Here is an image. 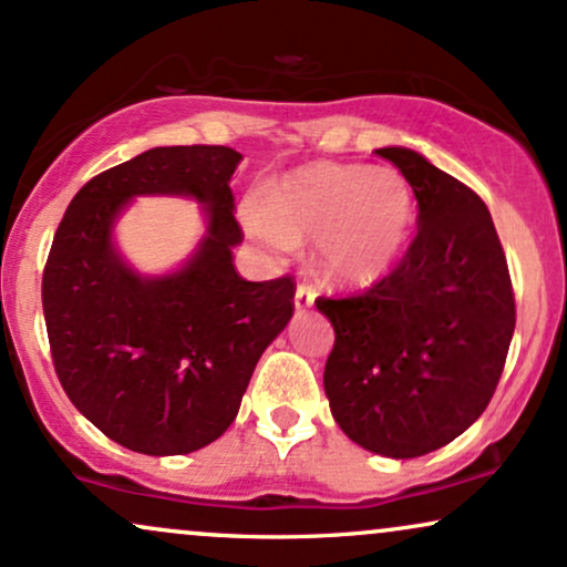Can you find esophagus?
<instances>
[{
    "mask_svg": "<svg viewBox=\"0 0 567 567\" xmlns=\"http://www.w3.org/2000/svg\"><path fill=\"white\" fill-rule=\"evenodd\" d=\"M313 298H317V288L311 282H301L296 288V309H309Z\"/></svg>",
    "mask_w": 567,
    "mask_h": 567,
    "instance_id": "obj_1",
    "label": "esophagus"
}]
</instances>
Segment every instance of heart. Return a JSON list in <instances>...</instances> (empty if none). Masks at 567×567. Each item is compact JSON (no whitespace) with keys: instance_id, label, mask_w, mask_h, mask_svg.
<instances>
[{"instance_id":"b5f03b06","label":"heart","mask_w":567,"mask_h":567,"mask_svg":"<svg viewBox=\"0 0 567 567\" xmlns=\"http://www.w3.org/2000/svg\"><path fill=\"white\" fill-rule=\"evenodd\" d=\"M412 189L393 168L311 163L248 203L245 227L269 248L319 240V264L343 285H370L395 264L412 229Z\"/></svg>"}]
</instances>
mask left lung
Returning a JSON list of instances; mask_svg holds the SVG:
<instances>
[{
  "label": "left lung",
  "mask_w": 567,
  "mask_h": 567,
  "mask_svg": "<svg viewBox=\"0 0 567 567\" xmlns=\"http://www.w3.org/2000/svg\"><path fill=\"white\" fill-rule=\"evenodd\" d=\"M417 197V235L383 279L317 298L336 330L324 393L340 431L409 460L452 443L499 385L515 332L507 256L486 203L406 147L374 150Z\"/></svg>",
  "instance_id": "obj_1"
}]
</instances>
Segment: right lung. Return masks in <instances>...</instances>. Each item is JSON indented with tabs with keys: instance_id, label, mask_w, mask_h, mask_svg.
I'll return each instance as SVG.
<instances>
[{
	"instance_id": "right-lung-1",
	"label": "right lung",
	"mask_w": 567,
	"mask_h": 567,
	"mask_svg": "<svg viewBox=\"0 0 567 567\" xmlns=\"http://www.w3.org/2000/svg\"><path fill=\"white\" fill-rule=\"evenodd\" d=\"M240 158L224 145L153 147L89 179L54 231L42 277L54 372L73 406L132 452L189 454L216 441L296 309L290 275L248 282L231 264ZM134 194L207 206V240L176 276L140 278L114 254L112 221Z\"/></svg>"
}]
</instances>
